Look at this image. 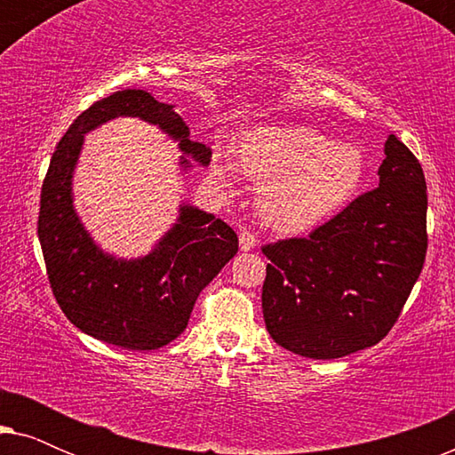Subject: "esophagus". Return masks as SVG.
Returning a JSON list of instances; mask_svg holds the SVG:
<instances>
[{"instance_id": "1", "label": "esophagus", "mask_w": 455, "mask_h": 455, "mask_svg": "<svg viewBox=\"0 0 455 455\" xmlns=\"http://www.w3.org/2000/svg\"><path fill=\"white\" fill-rule=\"evenodd\" d=\"M238 240H240V248L244 252H248V251H252L254 246H257V235H254L251 229H242L240 232V235H238Z\"/></svg>"}]
</instances>
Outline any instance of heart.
<instances>
[{
  "mask_svg": "<svg viewBox=\"0 0 455 455\" xmlns=\"http://www.w3.org/2000/svg\"><path fill=\"white\" fill-rule=\"evenodd\" d=\"M242 167L263 184L259 209L271 228L307 234L339 215L366 176L363 148L338 142L304 124L259 128L242 148ZM221 182L232 180V165L217 161Z\"/></svg>",
  "mask_w": 455,
  "mask_h": 455,
  "instance_id": "heart-1",
  "label": "heart"
}]
</instances>
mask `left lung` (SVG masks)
Here are the masks:
<instances>
[{
  "label": "left lung",
  "instance_id": "obj_1",
  "mask_svg": "<svg viewBox=\"0 0 455 455\" xmlns=\"http://www.w3.org/2000/svg\"><path fill=\"white\" fill-rule=\"evenodd\" d=\"M427 182L389 134L379 186L307 238L263 246V316L285 350L331 360L371 347L395 325L427 257Z\"/></svg>",
  "mask_w": 455,
  "mask_h": 455
}]
</instances>
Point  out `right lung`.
Here are the masks:
<instances>
[{
  "mask_svg": "<svg viewBox=\"0 0 455 455\" xmlns=\"http://www.w3.org/2000/svg\"><path fill=\"white\" fill-rule=\"evenodd\" d=\"M120 116L157 124L180 140L184 155L203 165L211 161V148L188 139L173 105L147 91H117L83 111L55 147L36 234L55 300L80 331L124 350H157L188 325L198 294L238 252V235L217 217L184 204L176 226L147 257L122 260L92 242L74 211L72 173L84 134ZM180 164L190 167L184 157Z\"/></svg>",
  "mask_w": 455,
  "mask_h": 455,
  "instance_id": "1",
  "label": "right lung"
}]
</instances>
